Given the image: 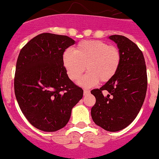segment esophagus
I'll list each match as a JSON object with an SVG mask.
<instances>
[{
    "label": "esophagus",
    "mask_w": 159,
    "mask_h": 159,
    "mask_svg": "<svg viewBox=\"0 0 159 159\" xmlns=\"http://www.w3.org/2000/svg\"><path fill=\"white\" fill-rule=\"evenodd\" d=\"M89 93H90V90H84V95H87V94H89Z\"/></svg>",
    "instance_id": "34e87169"
}]
</instances>
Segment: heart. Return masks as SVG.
<instances>
[{
  "instance_id": "obj_1",
  "label": "heart",
  "mask_w": 159,
  "mask_h": 159,
  "mask_svg": "<svg viewBox=\"0 0 159 159\" xmlns=\"http://www.w3.org/2000/svg\"><path fill=\"white\" fill-rule=\"evenodd\" d=\"M121 54L116 47L98 40H84L76 45L74 51L66 50L62 62L68 76L77 82L85 72H88L80 81L84 87H91L101 82H108L119 67Z\"/></svg>"
}]
</instances>
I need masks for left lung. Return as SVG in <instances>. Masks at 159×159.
<instances>
[{
    "mask_svg": "<svg viewBox=\"0 0 159 159\" xmlns=\"http://www.w3.org/2000/svg\"><path fill=\"white\" fill-rule=\"evenodd\" d=\"M109 39L117 44L120 64L109 81L90 91L96 98L91 117L96 125L116 132L137 117L146 96L148 77L143 54L137 45L124 36L112 35ZM104 90L108 92L107 96L102 93Z\"/></svg>",
    "mask_w": 159,
    "mask_h": 159,
    "instance_id": "8db88e82",
    "label": "left lung"
}]
</instances>
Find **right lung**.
Instances as JSON below:
<instances>
[{
  "instance_id": "obj_1",
  "label": "right lung",
  "mask_w": 159,
  "mask_h": 159,
  "mask_svg": "<svg viewBox=\"0 0 159 159\" xmlns=\"http://www.w3.org/2000/svg\"><path fill=\"white\" fill-rule=\"evenodd\" d=\"M75 40L44 33L33 37L16 62L14 87L20 109L34 127L54 132L69 122L84 90L69 78L62 62L66 48Z\"/></svg>"
}]
</instances>
